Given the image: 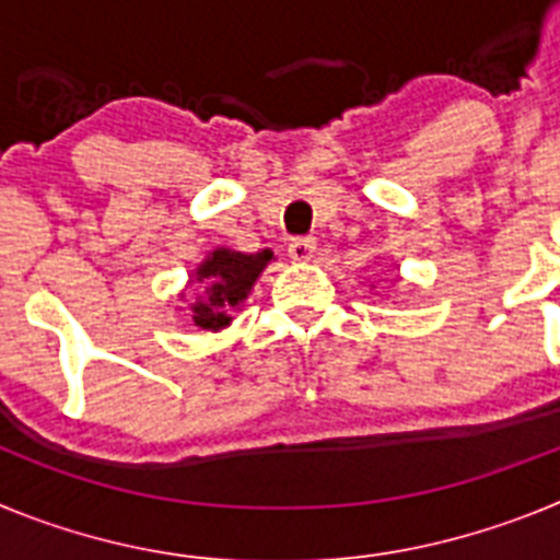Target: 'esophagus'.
Masks as SVG:
<instances>
[{"mask_svg": "<svg viewBox=\"0 0 560 560\" xmlns=\"http://www.w3.org/2000/svg\"><path fill=\"white\" fill-rule=\"evenodd\" d=\"M316 252V241L314 237H294L289 244V255L294 264H308L311 257H314Z\"/></svg>", "mask_w": 560, "mask_h": 560, "instance_id": "1", "label": "esophagus"}]
</instances>
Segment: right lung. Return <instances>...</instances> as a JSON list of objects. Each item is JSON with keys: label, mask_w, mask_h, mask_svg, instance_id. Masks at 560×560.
<instances>
[{"label": "right lung", "mask_w": 560, "mask_h": 560, "mask_svg": "<svg viewBox=\"0 0 560 560\" xmlns=\"http://www.w3.org/2000/svg\"><path fill=\"white\" fill-rule=\"evenodd\" d=\"M275 260V252H235L226 246H215L210 255L192 269L187 285H196L199 294L192 296V303L182 291V300L187 303V316L199 330H212L219 334L232 323V314L241 311L246 303L252 285L257 277L264 275L266 266Z\"/></svg>", "instance_id": "right-lung-1"}]
</instances>
